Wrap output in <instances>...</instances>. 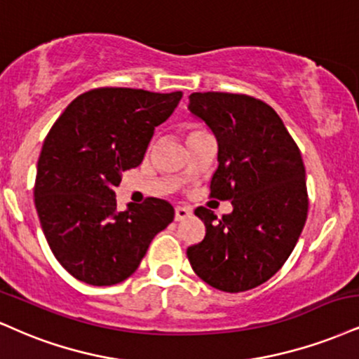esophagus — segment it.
<instances>
[{"label": "esophagus", "mask_w": 359, "mask_h": 359, "mask_svg": "<svg viewBox=\"0 0 359 359\" xmlns=\"http://www.w3.org/2000/svg\"><path fill=\"white\" fill-rule=\"evenodd\" d=\"M192 214L191 209H187V207H175V221H184V219H187L189 215Z\"/></svg>", "instance_id": "esophagus-1"}]
</instances>
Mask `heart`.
<instances>
[{"instance_id": "1", "label": "heart", "mask_w": 359, "mask_h": 359, "mask_svg": "<svg viewBox=\"0 0 359 359\" xmlns=\"http://www.w3.org/2000/svg\"><path fill=\"white\" fill-rule=\"evenodd\" d=\"M194 132H197V130H191V132H189V135H191V133H194Z\"/></svg>"}]
</instances>
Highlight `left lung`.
I'll return each mask as SVG.
<instances>
[{"instance_id":"left-lung-1","label":"left lung","mask_w":359,"mask_h":359,"mask_svg":"<svg viewBox=\"0 0 359 359\" xmlns=\"http://www.w3.org/2000/svg\"><path fill=\"white\" fill-rule=\"evenodd\" d=\"M189 110L217 138L210 197L231 201L232 212L217 219L197 207L205 237L187 257L209 286L249 291L278 273L303 232L309 205L303 158L279 115L257 98L192 93Z\"/></svg>"}]
</instances>
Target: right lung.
<instances>
[{
  "instance_id": "right-lung-1",
  "label": "right lung",
  "mask_w": 359,
  "mask_h": 359,
  "mask_svg": "<svg viewBox=\"0 0 359 359\" xmlns=\"http://www.w3.org/2000/svg\"><path fill=\"white\" fill-rule=\"evenodd\" d=\"M182 92L95 88L56 120L43 144L34 205L51 252L73 278L92 286L118 284L135 273L174 207L149 197L116 210L115 187L144 161L155 127Z\"/></svg>"
}]
</instances>
